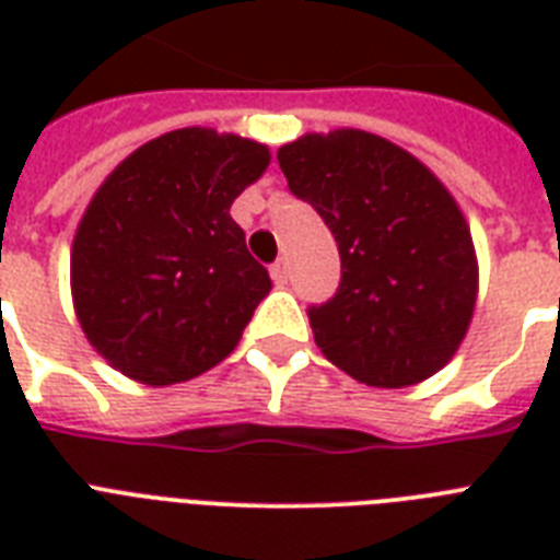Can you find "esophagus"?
I'll use <instances>...</instances> for the list:
<instances>
[{
    "label": "esophagus",
    "mask_w": 560,
    "mask_h": 560,
    "mask_svg": "<svg viewBox=\"0 0 560 560\" xmlns=\"http://www.w3.org/2000/svg\"><path fill=\"white\" fill-rule=\"evenodd\" d=\"M270 276H272V281L279 284V288H284V284H288V279H290L288 261H284V258H279V261H276V264H272V267H270Z\"/></svg>",
    "instance_id": "esophagus-1"
}]
</instances>
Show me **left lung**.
<instances>
[{
	"mask_svg": "<svg viewBox=\"0 0 560 560\" xmlns=\"http://www.w3.org/2000/svg\"><path fill=\"white\" fill-rule=\"evenodd\" d=\"M288 188L340 249V288L307 307L316 346L354 381L400 389L456 354L477 302V255L451 191L366 130L307 133L279 151Z\"/></svg>",
	"mask_w": 560,
	"mask_h": 560,
	"instance_id": "obj_1",
	"label": "left lung"
}]
</instances>
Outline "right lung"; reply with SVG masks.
I'll return each mask as SVG.
<instances>
[{"label":"right lung","instance_id":"right-lung-1","mask_svg":"<svg viewBox=\"0 0 560 560\" xmlns=\"http://www.w3.org/2000/svg\"><path fill=\"white\" fill-rule=\"evenodd\" d=\"M267 165V144L183 127L104 179L74 232L72 299L109 366L168 386L232 354L272 281L229 206Z\"/></svg>","mask_w":560,"mask_h":560}]
</instances>
